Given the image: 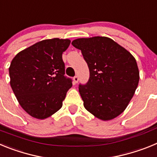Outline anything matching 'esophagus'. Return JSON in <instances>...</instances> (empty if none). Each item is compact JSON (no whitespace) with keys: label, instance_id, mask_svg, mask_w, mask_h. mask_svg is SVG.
<instances>
[{"label":"esophagus","instance_id":"esophagus-1","mask_svg":"<svg viewBox=\"0 0 157 157\" xmlns=\"http://www.w3.org/2000/svg\"><path fill=\"white\" fill-rule=\"evenodd\" d=\"M73 80H74V82H75V84H76V83H77L78 82V77L77 75H76V76H75V77L73 78Z\"/></svg>","mask_w":157,"mask_h":157}]
</instances>
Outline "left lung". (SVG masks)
I'll use <instances>...</instances> for the list:
<instances>
[{
	"label": "left lung",
	"instance_id": "left-lung-1",
	"mask_svg": "<svg viewBox=\"0 0 157 157\" xmlns=\"http://www.w3.org/2000/svg\"><path fill=\"white\" fill-rule=\"evenodd\" d=\"M71 44L81 50L90 70L86 84L78 86L85 109L105 121L120 116L139 82L135 58L107 37L78 38Z\"/></svg>",
	"mask_w": 157,
	"mask_h": 157
}]
</instances>
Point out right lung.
Wrapping results in <instances>:
<instances>
[{
  "instance_id": "right-lung-1",
  "label": "right lung",
  "mask_w": 157,
  "mask_h": 157,
  "mask_svg": "<svg viewBox=\"0 0 157 157\" xmlns=\"http://www.w3.org/2000/svg\"><path fill=\"white\" fill-rule=\"evenodd\" d=\"M70 43L69 39L43 40L19 52L11 62V87L32 117L44 120L61 109L72 86L62 59Z\"/></svg>"
}]
</instances>
